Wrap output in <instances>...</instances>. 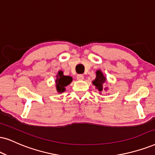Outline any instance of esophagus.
Returning <instances> with one entry per match:
<instances>
[{"mask_svg": "<svg viewBox=\"0 0 155 155\" xmlns=\"http://www.w3.org/2000/svg\"><path fill=\"white\" fill-rule=\"evenodd\" d=\"M84 76L82 75V74H78L77 76H76V79L77 80H79V81H82V80H84Z\"/></svg>", "mask_w": 155, "mask_h": 155, "instance_id": "1", "label": "esophagus"}]
</instances>
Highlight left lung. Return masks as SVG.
Segmentation results:
<instances>
[{"label":"left lung","mask_w":155,"mask_h":155,"mask_svg":"<svg viewBox=\"0 0 155 155\" xmlns=\"http://www.w3.org/2000/svg\"><path fill=\"white\" fill-rule=\"evenodd\" d=\"M97 74V77L96 79L92 81V84L96 87V89L99 90V92H101L103 90H107L108 88L106 87V82H107V79L102 72L101 71V70H98L96 72Z\"/></svg>","instance_id":"obj_1"}]
</instances>
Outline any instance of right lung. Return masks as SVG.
<instances>
[{
	"instance_id": "right-lung-1",
	"label": "right lung",
	"mask_w": 155,
	"mask_h": 155,
	"mask_svg": "<svg viewBox=\"0 0 155 155\" xmlns=\"http://www.w3.org/2000/svg\"><path fill=\"white\" fill-rule=\"evenodd\" d=\"M72 80H73V79L71 76H64L62 71H58V74L56 75V90H57L58 93H62V92L65 91V87L68 84H71Z\"/></svg>"
}]
</instances>
